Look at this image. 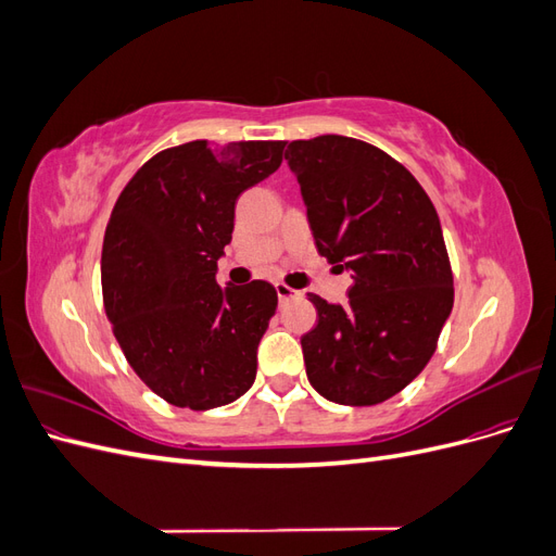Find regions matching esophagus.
Here are the masks:
<instances>
[{"instance_id":"obj_1","label":"esophagus","mask_w":556,"mask_h":556,"mask_svg":"<svg viewBox=\"0 0 556 556\" xmlns=\"http://www.w3.org/2000/svg\"><path fill=\"white\" fill-rule=\"evenodd\" d=\"M276 294L280 299V304H282V301H290V299L299 296V292L294 288H290V285H285V282H276Z\"/></svg>"}]
</instances>
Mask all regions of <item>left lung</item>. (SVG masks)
Returning <instances> with one entry per match:
<instances>
[{
	"label": "left lung",
	"mask_w": 556,
	"mask_h": 556,
	"mask_svg": "<svg viewBox=\"0 0 556 556\" xmlns=\"http://www.w3.org/2000/svg\"><path fill=\"white\" fill-rule=\"evenodd\" d=\"M317 252L350 268L345 306L308 294L317 325L301 336L306 376L341 406H376L433 357L454 278L429 194L384 150L339 134L285 150Z\"/></svg>",
	"instance_id": "left-lung-1"
}]
</instances>
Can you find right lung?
I'll use <instances>...</instances> for the list:
<instances>
[{
  "mask_svg": "<svg viewBox=\"0 0 556 556\" xmlns=\"http://www.w3.org/2000/svg\"><path fill=\"white\" fill-rule=\"evenodd\" d=\"M282 148H166L115 201L102 248L104 311L134 374L172 406H227L255 382L276 288L252 280L220 290L215 274L239 194L278 169Z\"/></svg>",
  "mask_w": 556,
  "mask_h": 556,
  "instance_id": "obj_1",
  "label": "right lung"
}]
</instances>
